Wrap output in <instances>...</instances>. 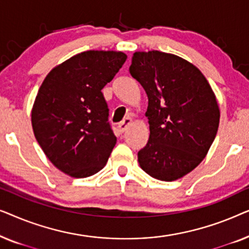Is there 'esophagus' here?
Masks as SVG:
<instances>
[{
  "label": "esophagus",
  "instance_id": "obj_1",
  "mask_svg": "<svg viewBox=\"0 0 249 249\" xmlns=\"http://www.w3.org/2000/svg\"><path fill=\"white\" fill-rule=\"evenodd\" d=\"M131 124H132V120L130 118H125L124 121L122 122H120V124H119V130H120L121 132H124L125 130H127V129L130 127L131 125Z\"/></svg>",
  "mask_w": 249,
  "mask_h": 249
}]
</instances>
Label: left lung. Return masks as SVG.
I'll return each mask as SVG.
<instances>
[{"mask_svg": "<svg viewBox=\"0 0 249 249\" xmlns=\"http://www.w3.org/2000/svg\"><path fill=\"white\" fill-rule=\"evenodd\" d=\"M129 72L148 97L149 138L138 152L139 165L162 181L182 178L203 161L216 136L215 94L198 68L175 54L135 52Z\"/></svg>", "mask_w": 249, "mask_h": 249, "instance_id": "1", "label": "left lung"}]
</instances>
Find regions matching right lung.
I'll return each instance as SVG.
<instances>
[{
    "label": "right lung",
    "instance_id": "add662e5",
    "mask_svg": "<svg viewBox=\"0 0 249 249\" xmlns=\"http://www.w3.org/2000/svg\"><path fill=\"white\" fill-rule=\"evenodd\" d=\"M127 60L117 51H86L53 68L34 102V135L47 159L73 178L107 164L117 137L102 89Z\"/></svg>",
    "mask_w": 249,
    "mask_h": 249
}]
</instances>
